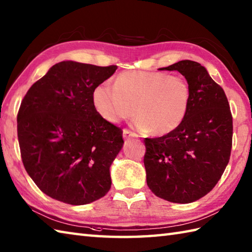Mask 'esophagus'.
I'll return each mask as SVG.
<instances>
[{
  "label": "esophagus",
  "instance_id": "esophagus-1",
  "mask_svg": "<svg viewBox=\"0 0 252 252\" xmlns=\"http://www.w3.org/2000/svg\"><path fill=\"white\" fill-rule=\"evenodd\" d=\"M132 137H137V134H135L134 132H132V131H130V130H127V129H125L123 130V138H125V140H130V138H132Z\"/></svg>",
  "mask_w": 252,
  "mask_h": 252
}]
</instances>
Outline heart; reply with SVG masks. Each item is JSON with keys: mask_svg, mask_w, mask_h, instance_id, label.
Segmentation results:
<instances>
[{"mask_svg": "<svg viewBox=\"0 0 252 252\" xmlns=\"http://www.w3.org/2000/svg\"><path fill=\"white\" fill-rule=\"evenodd\" d=\"M95 109L105 120L118 123L137 115L133 125L142 132L162 135L184 121L190 105V89L182 76L160 71H126L93 90Z\"/></svg>", "mask_w": 252, "mask_h": 252, "instance_id": "b5f03b06", "label": "heart"}]
</instances>
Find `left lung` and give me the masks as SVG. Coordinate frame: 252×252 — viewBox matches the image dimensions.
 I'll return each instance as SVG.
<instances>
[{
  "instance_id": "obj_1",
  "label": "left lung",
  "mask_w": 252,
  "mask_h": 252,
  "mask_svg": "<svg viewBox=\"0 0 252 252\" xmlns=\"http://www.w3.org/2000/svg\"><path fill=\"white\" fill-rule=\"evenodd\" d=\"M160 70L183 74L190 105L174 131L144 140L146 181L157 197L189 203L206 196L221 179L231 156L233 117L223 89L199 63L181 61Z\"/></svg>"
}]
</instances>
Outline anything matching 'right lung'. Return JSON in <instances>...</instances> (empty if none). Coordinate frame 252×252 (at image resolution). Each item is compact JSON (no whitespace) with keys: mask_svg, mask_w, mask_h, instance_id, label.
Listing matches in <instances>:
<instances>
[{"mask_svg":"<svg viewBox=\"0 0 252 252\" xmlns=\"http://www.w3.org/2000/svg\"><path fill=\"white\" fill-rule=\"evenodd\" d=\"M116 69L58 63L21 100V160L32 181L53 199L87 205L110 189L109 168L122 148V130L98 114L92 94Z\"/></svg>","mask_w":252,"mask_h":252,"instance_id":"1","label":"right lung"}]
</instances>
